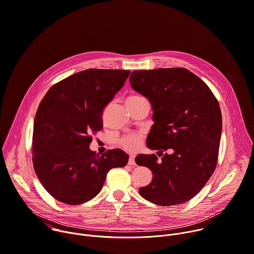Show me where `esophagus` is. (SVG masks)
<instances>
[{"instance_id":"34e87169","label":"esophagus","mask_w":254,"mask_h":254,"mask_svg":"<svg viewBox=\"0 0 254 254\" xmlns=\"http://www.w3.org/2000/svg\"><path fill=\"white\" fill-rule=\"evenodd\" d=\"M128 164L129 165H135V161H134V155H129V158H128Z\"/></svg>"}]
</instances>
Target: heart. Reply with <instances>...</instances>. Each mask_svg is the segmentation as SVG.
<instances>
[{"label":"heart","instance_id":"heart-1","mask_svg":"<svg viewBox=\"0 0 254 254\" xmlns=\"http://www.w3.org/2000/svg\"><path fill=\"white\" fill-rule=\"evenodd\" d=\"M144 98L140 97V96H130L127 98V104H130V103H134V102H137V101H140ZM142 134L141 133H138V132H132V133H128V134H126L124 135L121 139H120V143L121 145L127 151H134L136 150L141 142H142Z\"/></svg>","mask_w":254,"mask_h":254}]
</instances>
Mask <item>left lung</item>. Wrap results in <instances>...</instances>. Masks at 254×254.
I'll list each match as a JSON object with an SVG mask.
<instances>
[{
	"label": "left lung",
	"instance_id": "8db88e82",
	"mask_svg": "<svg viewBox=\"0 0 254 254\" xmlns=\"http://www.w3.org/2000/svg\"><path fill=\"white\" fill-rule=\"evenodd\" d=\"M131 88L150 102L154 121L146 145L163 154H139L138 165L152 172L151 183L138 190L161 206L189 201L212 176L217 163L222 118L207 84L184 67L133 70Z\"/></svg>",
	"mask_w": 254,
	"mask_h": 254
}]
</instances>
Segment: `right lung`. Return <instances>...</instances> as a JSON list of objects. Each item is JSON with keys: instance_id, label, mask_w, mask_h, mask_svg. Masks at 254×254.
Listing matches in <instances>:
<instances>
[{"instance_id": "1", "label": "right lung", "mask_w": 254, "mask_h": 254, "mask_svg": "<svg viewBox=\"0 0 254 254\" xmlns=\"http://www.w3.org/2000/svg\"><path fill=\"white\" fill-rule=\"evenodd\" d=\"M125 69L89 68L57 82L42 100L34 122L33 164L45 190L57 200L77 205L94 198L110 170L128 155L115 148L90 149L103 128V111L129 75Z\"/></svg>"}]
</instances>
